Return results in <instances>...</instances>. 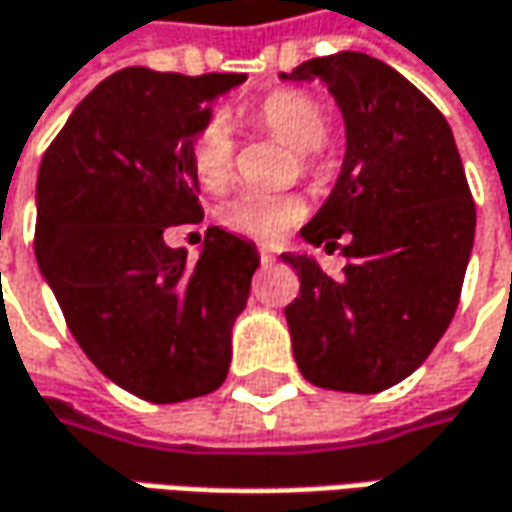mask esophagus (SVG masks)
Masks as SVG:
<instances>
[{"instance_id": "esophagus-1", "label": "esophagus", "mask_w": 512, "mask_h": 512, "mask_svg": "<svg viewBox=\"0 0 512 512\" xmlns=\"http://www.w3.org/2000/svg\"><path fill=\"white\" fill-rule=\"evenodd\" d=\"M260 260H263V263H274V249H269V246H260Z\"/></svg>"}]
</instances>
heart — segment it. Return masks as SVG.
<instances>
[{
  "label": "heart",
  "mask_w": 512,
  "mask_h": 512,
  "mask_svg": "<svg viewBox=\"0 0 512 512\" xmlns=\"http://www.w3.org/2000/svg\"><path fill=\"white\" fill-rule=\"evenodd\" d=\"M255 121L266 133L283 141L289 150L300 152L297 164L303 172L311 169V155L328 141L331 124H328L326 107L317 98L283 90L266 96L255 110ZM189 164L195 172V181L206 192H221L232 181L235 167V138L232 127L221 113L209 115L201 124L189 144ZM303 203L294 195H263V192H240L232 201H226L218 212V221L229 232L252 240H277L286 229L300 221Z\"/></svg>",
  "instance_id": "heart-1"
}]
</instances>
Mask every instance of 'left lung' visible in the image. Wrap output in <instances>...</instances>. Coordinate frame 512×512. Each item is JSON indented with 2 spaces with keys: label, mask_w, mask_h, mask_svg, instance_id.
<instances>
[{
  "label": "left lung",
  "mask_w": 512,
  "mask_h": 512,
  "mask_svg": "<svg viewBox=\"0 0 512 512\" xmlns=\"http://www.w3.org/2000/svg\"><path fill=\"white\" fill-rule=\"evenodd\" d=\"M280 79H320L345 121L340 178L300 235L340 246L348 266L334 280L283 255L300 277L291 351L314 385L377 394L428 360L456 314L476 232L465 167L445 115L379 59L343 50Z\"/></svg>",
  "instance_id": "left-lung-1"
}]
</instances>
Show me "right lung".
<instances>
[{
	"mask_svg": "<svg viewBox=\"0 0 512 512\" xmlns=\"http://www.w3.org/2000/svg\"><path fill=\"white\" fill-rule=\"evenodd\" d=\"M246 73L124 67L47 147L36 181V260L67 328L104 377L169 405L221 388L246 309L255 243L209 226L198 263L164 243L198 223L189 144Z\"/></svg>",
	"mask_w": 512,
	"mask_h": 512,
	"instance_id": "1",
	"label": "right lung"
}]
</instances>
